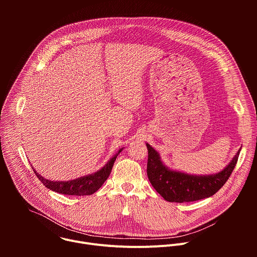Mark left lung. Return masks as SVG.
Instances as JSON below:
<instances>
[{"label": "left lung", "instance_id": "1", "mask_svg": "<svg viewBox=\"0 0 257 257\" xmlns=\"http://www.w3.org/2000/svg\"><path fill=\"white\" fill-rule=\"evenodd\" d=\"M146 148L149 151L146 171L151 184L165 200L179 203L196 201L215 194L232 174L241 151L237 152L222 171L208 175H193L170 169L152 145L146 143Z\"/></svg>", "mask_w": 257, "mask_h": 257}]
</instances>
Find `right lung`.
Masks as SVG:
<instances>
[{
	"instance_id": "1",
	"label": "right lung",
	"mask_w": 257,
	"mask_h": 257,
	"mask_svg": "<svg viewBox=\"0 0 257 257\" xmlns=\"http://www.w3.org/2000/svg\"><path fill=\"white\" fill-rule=\"evenodd\" d=\"M123 151V148L118 151V153L113 156L111 159L107 161V163L98 171L85 175L83 177L73 179L69 181H52L49 179H46L42 175H40L38 172L34 170L32 167L36 177H38L43 184L50 190L55 191L57 193L66 194V195H77V196H83V195H91L95 191H97L105 180L108 178L111 171L113 169L114 163L118 157V155Z\"/></svg>"
}]
</instances>
